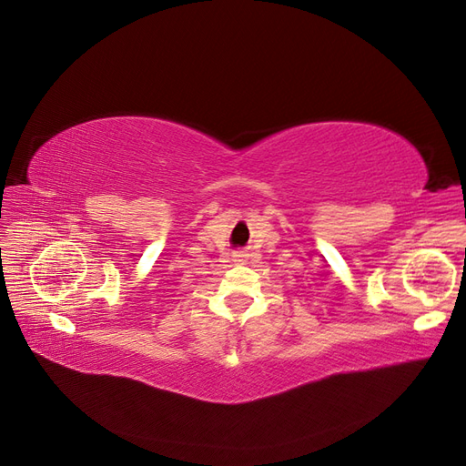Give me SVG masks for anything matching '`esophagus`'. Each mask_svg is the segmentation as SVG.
<instances>
[{
    "label": "esophagus",
    "mask_w": 466,
    "mask_h": 466,
    "mask_svg": "<svg viewBox=\"0 0 466 466\" xmlns=\"http://www.w3.org/2000/svg\"><path fill=\"white\" fill-rule=\"evenodd\" d=\"M233 260L243 264V262H247V260H248V255H247L245 250H238V252H235V255H233Z\"/></svg>",
    "instance_id": "34e87169"
}]
</instances>
